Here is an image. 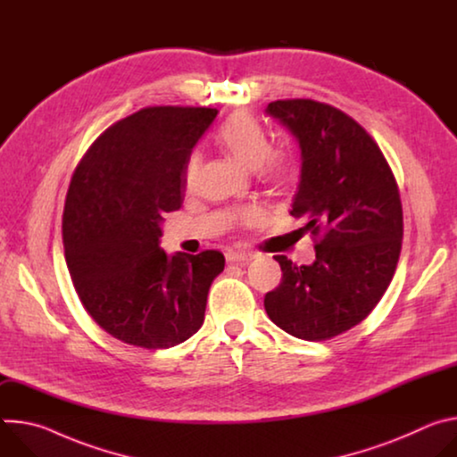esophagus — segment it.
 I'll use <instances>...</instances> for the list:
<instances>
[{"label": "esophagus", "instance_id": "esophagus-1", "mask_svg": "<svg viewBox=\"0 0 457 457\" xmlns=\"http://www.w3.org/2000/svg\"><path fill=\"white\" fill-rule=\"evenodd\" d=\"M253 258H254V253H251V251H228V253H226V260H228V262L245 264V262H251Z\"/></svg>", "mask_w": 457, "mask_h": 457}]
</instances>
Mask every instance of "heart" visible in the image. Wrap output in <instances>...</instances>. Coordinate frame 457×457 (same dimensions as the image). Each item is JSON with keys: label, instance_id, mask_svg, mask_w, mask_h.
I'll use <instances>...</instances> for the list:
<instances>
[{"label": "heart", "instance_id": "b5f03b06", "mask_svg": "<svg viewBox=\"0 0 457 457\" xmlns=\"http://www.w3.org/2000/svg\"><path fill=\"white\" fill-rule=\"evenodd\" d=\"M217 143L224 152H228L238 164L247 170H256L264 173L270 180H284L293 168V159L284 150H271L270 136L253 115L238 113L228 119L217 132ZM201 168V155L191 154L186 170L184 184L193 186ZM256 217L254 210H245L240 213L242 220H251Z\"/></svg>", "mask_w": 457, "mask_h": 457}]
</instances>
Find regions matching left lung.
I'll return each instance as SVG.
<instances>
[{"label": "left lung", "mask_w": 457, "mask_h": 457, "mask_svg": "<svg viewBox=\"0 0 457 457\" xmlns=\"http://www.w3.org/2000/svg\"><path fill=\"white\" fill-rule=\"evenodd\" d=\"M266 113L298 143L291 215L320 240L309 266L275 256L282 282L264 307L291 337L328 340L365 320L395 277L403 238L398 184L372 137L338 108L287 99Z\"/></svg>", "instance_id": "left-lung-1"}]
</instances>
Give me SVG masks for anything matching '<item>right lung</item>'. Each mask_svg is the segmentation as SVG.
Instances as JSON below:
<instances>
[{"label":"right lung","mask_w":457,"mask_h":457,"mask_svg":"<svg viewBox=\"0 0 457 457\" xmlns=\"http://www.w3.org/2000/svg\"><path fill=\"white\" fill-rule=\"evenodd\" d=\"M215 108L150 106L110 126L71 180L64 258L88 314L113 338L168 349L204 323L224 254H168L162 215L184 201V170Z\"/></svg>","instance_id":"obj_1"}]
</instances>
